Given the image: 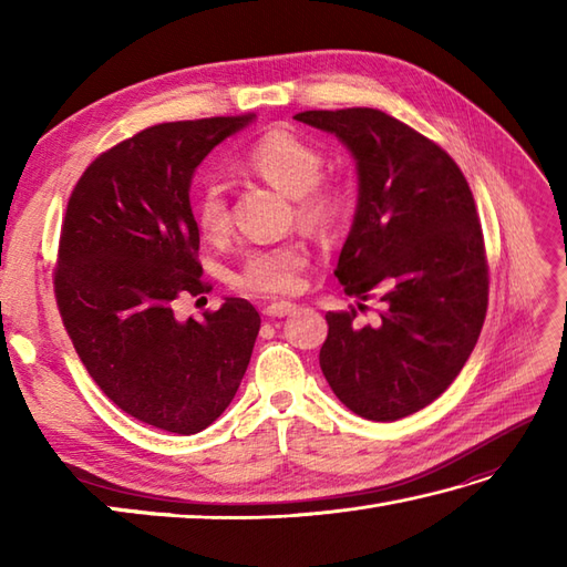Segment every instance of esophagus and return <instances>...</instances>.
<instances>
[{"label": "esophagus", "mask_w": 567, "mask_h": 567, "mask_svg": "<svg viewBox=\"0 0 567 567\" xmlns=\"http://www.w3.org/2000/svg\"><path fill=\"white\" fill-rule=\"evenodd\" d=\"M262 311H265V317H270V319H282V317L295 315L297 305H292V302H270V305H265Z\"/></svg>", "instance_id": "obj_1"}]
</instances>
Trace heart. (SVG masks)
Returning a JSON list of instances; mask_svg holds the SVG:
<instances>
[{"instance_id":"obj_1","label":"heart","mask_w":567,"mask_h":567,"mask_svg":"<svg viewBox=\"0 0 567 567\" xmlns=\"http://www.w3.org/2000/svg\"><path fill=\"white\" fill-rule=\"evenodd\" d=\"M323 155L290 131L272 128L246 148L240 167L265 179L275 189L295 197V214L309 231L329 234L341 219V195L321 183ZM195 219L207 238H221L231 226L226 192L219 183L204 185L195 202ZM307 265V248L299 240L256 250L244 260L238 285L265 295H287L299 287V272Z\"/></svg>"}]
</instances>
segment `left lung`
Returning <instances> with one entry per match:
<instances>
[{"label":"left lung","instance_id":"8db88e82","mask_svg":"<svg viewBox=\"0 0 567 567\" xmlns=\"http://www.w3.org/2000/svg\"><path fill=\"white\" fill-rule=\"evenodd\" d=\"M297 122L339 138L355 161L358 204L336 277L355 309L329 311L319 365L333 394L370 421L431 404L463 370L487 311V258L473 192L436 143L378 110L302 112Z\"/></svg>","mask_w":567,"mask_h":567}]
</instances>
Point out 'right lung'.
<instances>
[{
	"instance_id": "1",
	"label": "right lung",
	"mask_w": 567,
	"mask_h": 567,
	"mask_svg": "<svg viewBox=\"0 0 567 567\" xmlns=\"http://www.w3.org/2000/svg\"><path fill=\"white\" fill-rule=\"evenodd\" d=\"M256 114L158 124L102 153L72 189L60 231L55 299L80 360L143 424L189 436L231 404L260 315L226 297L202 319L175 299L207 292L189 204L199 163Z\"/></svg>"
}]
</instances>
